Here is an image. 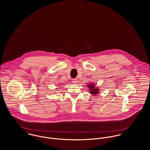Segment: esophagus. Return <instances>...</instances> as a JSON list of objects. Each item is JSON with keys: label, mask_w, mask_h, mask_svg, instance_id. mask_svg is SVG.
<instances>
[{"label": "esophagus", "mask_w": 150, "mask_h": 150, "mask_svg": "<svg viewBox=\"0 0 150 150\" xmlns=\"http://www.w3.org/2000/svg\"><path fill=\"white\" fill-rule=\"evenodd\" d=\"M72 83L76 84V83L78 82V79H72Z\"/></svg>", "instance_id": "1"}]
</instances>
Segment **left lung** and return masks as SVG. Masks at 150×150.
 <instances>
[{"mask_svg":"<svg viewBox=\"0 0 150 150\" xmlns=\"http://www.w3.org/2000/svg\"><path fill=\"white\" fill-rule=\"evenodd\" d=\"M89 87H90L91 88V93H92V94H97V93H98V89H93V87H94V85H93V84H90L89 86H88Z\"/></svg>","mask_w":150,"mask_h":150,"instance_id":"obj_1","label":"left lung"}]
</instances>
